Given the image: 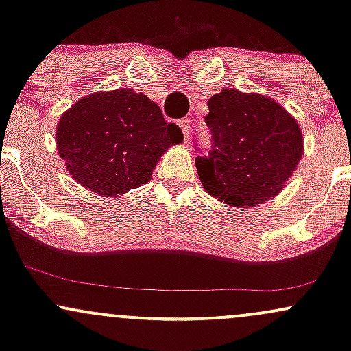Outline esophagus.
Segmentation results:
<instances>
[{
  "mask_svg": "<svg viewBox=\"0 0 351 351\" xmlns=\"http://www.w3.org/2000/svg\"><path fill=\"white\" fill-rule=\"evenodd\" d=\"M180 128L181 132H183V136H184V142H188V136H189V120L188 119H181L180 122Z\"/></svg>",
  "mask_w": 351,
  "mask_h": 351,
  "instance_id": "1",
  "label": "esophagus"
}]
</instances>
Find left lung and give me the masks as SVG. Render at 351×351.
Returning <instances> with one entry per match:
<instances>
[{"label": "left lung", "instance_id": "1", "mask_svg": "<svg viewBox=\"0 0 351 351\" xmlns=\"http://www.w3.org/2000/svg\"><path fill=\"white\" fill-rule=\"evenodd\" d=\"M208 108L213 148L195 162L204 189L234 208L279 195L304 153L297 120L271 97L236 88L213 95Z\"/></svg>", "mask_w": 351, "mask_h": 351}]
</instances>
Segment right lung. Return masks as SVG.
I'll return each instance as SVG.
<instances>
[{
    "mask_svg": "<svg viewBox=\"0 0 351 351\" xmlns=\"http://www.w3.org/2000/svg\"><path fill=\"white\" fill-rule=\"evenodd\" d=\"M56 142L74 180L112 198L147 183L160 156L183 142V134L165 122L147 95L117 88L77 100L60 117Z\"/></svg>",
    "mask_w": 351,
    "mask_h": 351,
    "instance_id": "right-lung-1",
    "label": "right lung"
}]
</instances>
